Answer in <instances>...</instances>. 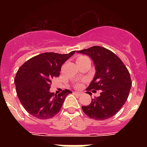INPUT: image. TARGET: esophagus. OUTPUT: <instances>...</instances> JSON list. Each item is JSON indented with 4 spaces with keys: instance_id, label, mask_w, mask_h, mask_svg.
<instances>
[{
    "instance_id": "1",
    "label": "esophagus",
    "mask_w": 147,
    "mask_h": 147,
    "mask_svg": "<svg viewBox=\"0 0 147 147\" xmlns=\"http://www.w3.org/2000/svg\"><path fill=\"white\" fill-rule=\"evenodd\" d=\"M81 92H74V94H79Z\"/></svg>"
}]
</instances>
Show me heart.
<instances>
[{
  "instance_id": "1",
  "label": "heart",
  "mask_w": 147,
  "mask_h": 147,
  "mask_svg": "<svg viewBox=\"0 0 147 147\" xmlns=\"http://www.w3.org/2000/svg\"><path fill=\"white\" fill-rule=\"evenodd\" d=\"M85 58H86V57H85V56H84V55H79V56H78V58H77V61H78V60L83 59H85Z\"/></svg>"
}]
</instances>
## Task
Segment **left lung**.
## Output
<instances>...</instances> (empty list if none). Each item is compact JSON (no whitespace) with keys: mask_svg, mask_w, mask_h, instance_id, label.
Here are the masks:
<instances>
[{"mask_svg":"<svg viewBox=\"0 0 147 147\" xmlns=\"http://www.w3.org/2000/svg\"><path fill=\"white\" fill-rule=\"evenodd\" d=\"M88 55L94 62L95 75L86 91L88 94L101 90L99 97L92 99L83 111L90 118L103 121L111 117L121 109L127 99L132 85L130 76L121 59L109 49L99 47L78 51Z\"/></svg>","mask_w":147,"mask_h":147,"instance_id":"left-lung-1","label":"left lung"}]
</instances>
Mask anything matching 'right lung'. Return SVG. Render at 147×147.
I'll return each mask as SVG.
<instances>
[{
	"label": "right lung",
	"mask_w": 147,
	"mask_h": 147,
	"mask_svg": "<svg viewBox=\"0 0 147 147\" xmlns=\"http://www.w3.org/2000/svg\"><path fill=\"white\" fill-rule=\"evenodd\" d=\"M44 53L27 60L18 69L14 83L20 101L26 111L39 119H49L59 113L65 97L72 93L68 89L59 94L49 92L52 79L59 77L61 67L74 55Z\"/></svg>",
	"instance_id": "add662e5"
}]
</instances>
